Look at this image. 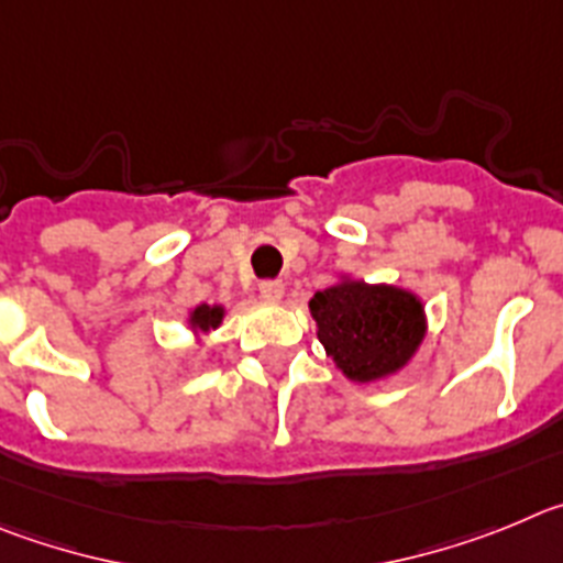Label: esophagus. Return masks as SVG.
<instances>
[{"label": "esophagus", "instance_id": "1", "mask_svg": "<svg viewBox=\"0 0 563 563\" xmlns=\"http://www.w3.org/2000/svg\"><path fill=\"white\" fill-rule=\"evenodd\" d=\"M261 297L269 302H277L283 297V283L280 280H263L261 283Z\"/></svg>", "mask_w": 563, "mask_h": 563}]
</instances>
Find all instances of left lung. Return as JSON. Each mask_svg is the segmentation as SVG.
<instances>
[{
  "mask_svg": "<svg viewBox=\"0 0 563 563\" xmlns=\"http://www.w3.org/2000/svg\"><path fill=\"white\" fill-rule=\"evenodd\" d=\"M325 353L351 382L393 376L427 336L423 302L398 286L342 280L308 302Z\"/></svg>",
  "mask_w": 563,
  "mask_h": 563,
  "instance_id": "8db88e82",
  "label": "left lung"
}]
</instances>
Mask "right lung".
<instances>
[{
  "label": "right lung",
  "instance_id": "add662e5",
  "mask_svg": "<svg viewBox=\"0 0 563 563\" xmlns=\"http://www.w3.org/2000/svg\"><path fill=\"white\" fill-rule=\"evenodd\" d=\"M221 319H224V308L205 302V306L190 311V328H194V333H210L221 325Z\"/></svg>",
  "mask_w": 563,
  "mask_h": 563
}]
</instances>
